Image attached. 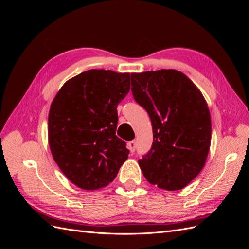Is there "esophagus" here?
Masks as SVG:
<instances>
[{
	"label": "esophagus",
	"mask_w": 249,
	"mask_h": 249,
	"mask_svg": "<svg viewBox=\"0 0 249 249\" xmlns=\"http://www.w3.org/2000/svg\"><path fill=\"white\" fill-rule=\"evenodd\" d=\"M127 148L130 149L131 153H134L135 149H136V142H135V141H129V142H127Z\"/></svg>",
	"instance_id": "obj_1"
}]
</instances>
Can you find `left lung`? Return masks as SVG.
I'll return each mask as SVG.
<instances>
[{
    "instance_id": "8db88e82",
    "label": "left lung",
    "mask_w": 249,
    "mask_h": 249,
    "mask_svg": "<svg viewBox=\"0 0 249 249\" xmlns=\"http://www.w3.org/2000/svg\"><path fill=\"white\" fill-rule=\"evenodd\" d=\"M135 101L148 113L153 145L138 161L143 176L164 190L183 189L198 176L211 145V115L200 90L176 70L131 74Z\"/></svg>"
}]
</instances>
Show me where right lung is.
Wrapping results in <instances>:
<instances>
[{"label": "right lung", "instance_id": "1", "mask_svg": "<svg viewBox=\"0 0 249 249\" xmlns=\"http://www.w3.org/2000/svg\"><path fill=\"white\" fill-rule=\"evenodd\" d=\"M130 91V73L90 70L70 79L53 100L49 145L55 162L84 190L108 186L127 159L118 138L117 106Z\"/></svg>", "mask_w": 249, "mask_h": 249}]
</instances>
